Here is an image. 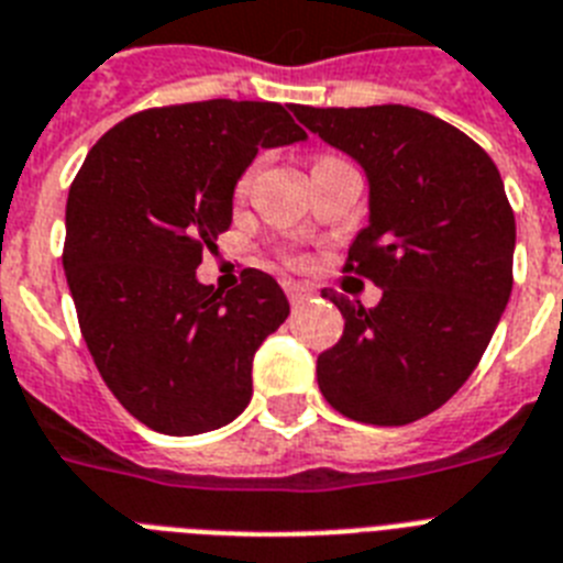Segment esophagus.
<instances>
[{"label": "esophagus", "instance_id": "34e87169", "mask_svg": "<svg viewBox=\"0 0 563 563\" xmlns=\"http://www.w3.org/2000/svg\"><path fill=\"white\" fill-rule=\"evenodd\" d=\"M286 297H289V303L291 306H300V303H306V300H309L311 297V289L309 286H303V283H286Z\"/></svg>", "mask_w": 563, "mask_h": 563}]
</instances>
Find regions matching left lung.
<instances>
[{
    "label": "left lung",
    "instance_id": "obj_1",
    "mask_svg": "<svg viewBox=\"0 0 563 563\" xmlns=\"http://www.w3.org/2000/svg\"><path fill=\"white\" fill-rule=\"evenodd\" d=\"M291 111L366 174L369 223L346 272L384 289L372 309L323 291L346 329L318 357L320 391L346 418L404 427L466 384L507 309L515 217L504 179L464 131L418 108Z\"/></svg>",
    "mask_w": 563,
    "mask_h": 563
}]
</instances>
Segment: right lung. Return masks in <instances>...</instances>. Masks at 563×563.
<instances>
[{"instance_id":"right-lung-1","label":"right lung","mask_w":563,"mask_h":563,"mask_svg":"<svg viewBox=\"0 0 563 563\" xmlns=\"http://www.w3.org/2000/svg\"><path fill=\"white\" fill-rule=\"evenodd\" d=\"M303 140L277 102L209 99L134 113L88 151L65 206V277L99 375L145 427L211 432L252 400L254 352L289 300L257 268L220 295L197 266L257 151Z\"/></svg>"}]
</instances>
